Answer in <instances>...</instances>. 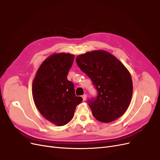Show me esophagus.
<instances>
[{"label": "esophagus", "instance_id": "1", "mask_svg": "<svg viewBox=\"0 0 160 160\" xmlns=\"http://www.w3.org/2000/svg\"><path fill=\"white\" fill-rule=\"evenodd\" d=\"M82 98H83V101H85L86 100V98H87V95L84 94L83 95H82Z\"/></svg>", "mask_w": 160, "mask_h": 160}]
</instances>
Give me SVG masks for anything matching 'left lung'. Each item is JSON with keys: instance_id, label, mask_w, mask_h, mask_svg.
Wrapping results in <instances>:
<instances>
[{"instance_id": "obj_1", "label": "left lung", "mask_w": 160, "mask_h": 160, "mask_svg": "<svg viewBox=\"0 0 160 160\" xmlns=\"http://www.w3.org/2000/svg\"><path fill=\"white\" fill-rule=\"evenodd\" d=\"M76 62L98 91L96 98L88 101L94 118L109 123L123 115L133 93L132 77L126 67L115 56L102 50L77 56Z\"/></svg>"}]
</instances>
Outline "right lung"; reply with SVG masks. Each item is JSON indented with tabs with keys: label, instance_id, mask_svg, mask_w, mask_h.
Wrapping results in <instances>:
<instances>
[{
	"label": "right lung",
	"instance_id": "add662e5",
	"mask_svg": "<svg viewBox=\"0 0 160 160\" xmlns=\"http://www.w3.org/2000/svg\"><path fill=\"white\" fill-rule=\"evenodd\" d=\"M69 53L53 54L38 68L32 83V98L41 114L52 123L62 126L73 118L83 99L75 94L74 84L67 78L74 61Z\"/></svg>",
	"mask_w": 160,
	"mask_h": 160
}]
</instances>
